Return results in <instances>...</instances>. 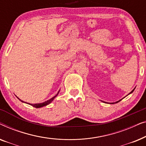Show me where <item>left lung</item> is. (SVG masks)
<instances>
[{"instance_id":"left-lung-1","label":"left lung","mask_w":146,"mask_h":146,"mask_svg":"<svg viewBox=\"0 0 146 146\" xmlns=\"http://www.w3.org/2000/svg\"><path fill=\"white\" fill-rule=\"evenodd\" d=\"M135 88H134V89H133V90H132V91H131V92L129 94H131V93H132V92H133V90H135ZM121 100H122V99H121ZM120 100H119V101H117V102H115L110 103V104H115V103H117V102H119V101H120Z\"/></svg>"}]
</instances>
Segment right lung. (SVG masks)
<instances>
[{"label":"right lung","mask_w":146,"mask_h":146,"mask_svg":"<svg viewBox=\"0 0 146 146\" xmlns=\"http://www.w3.org/2000/svg\"><path fill=\"white\" fill-rule=\"evenodd\" d=\"M59 92H60V91L58 92V93H57V94H56V95L54 96L52 98H50V100H47V101L44 102H42V103H40V104H29V103H27V102H25V103H27V104H29L31 105V106H33V107H35V108H41V107L45 106H47V105H48L49 104H50V103L52 102L53 101V100L57 96ZM17 98H18V97H17ZM19 100H20V99H19ZM21 100V101L22 102H23V100Z\"/></svg>","instance_id":"obj_1"}]
</instances>
